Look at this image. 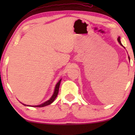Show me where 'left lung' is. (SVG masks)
<instances>
[{
    "mask_svg": "<svg viewBox=\"0 0 135 135\" xmlns=\"http://www.w3.org/2000/svg\"><path fill=\"white\" fill-rule=\"evenodd\" d=\"M117 40H118V42H119V43L120 44V45L122 46V47H123L124 48V49H125V47H123V46L122 45V43H121V41H120V37H119L117 38ZM128 59H129V60H130V57H129V56H128Z\"/></svg>",
    "mask_w": 135,
    "mask_h": 135,
    "instance_id": "1",
    "label": "left lung"
}]
</instances>
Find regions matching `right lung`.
<instances>
[{
  "instance_id": "right-lung-1",
  "label": "right lung",
  "mask_w": 135,
  "mask_h": 135,
  "mask_svg": "<svg viewBox=\"0 0 135 135\" xmlns=\"http://www.w3.org/2000/svg\"><path fill=\"white\" fill-rule=\"evenodd\" d=\"M62 79H60V80L58 81V83H57L56 86H55V90H54V92H53V94L51 96L49 100H47V101H45V102H44L43 103H42L41 104H39V105H36V106H29V105H26L25 104H23L24 106H31V107H37V108H42V107H44V106H48V105H50V104H51L54 100L56 98L57 95H58V91H59V88H60V83H61V81Z\"/></svg>"
}]
</instances>
